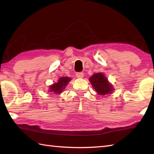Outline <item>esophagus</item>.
<instances>
[{
  "mask_svg": "<svg viewBox=\"0 0 154 154\" xmlns=\"http://www.w3.org/2000/svg\"><path fill=\"white\" fill-rule=\"evenodd\" d=\"M76 76L77 78L81 79V78H83L84 77V73H83V72H79V73H76Z\"/></svg>",
  "mask_w": 154,
  "mask_h": 154,
  "instance_id": "34e87169",
  "label": "esophagus"
}]
</instances>
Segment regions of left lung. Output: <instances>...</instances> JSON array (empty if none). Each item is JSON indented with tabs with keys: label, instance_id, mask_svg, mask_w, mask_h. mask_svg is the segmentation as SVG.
I'll use <instances>...</instances> for the list:
<instances>
[{
	"label": "left lung",
	"instance_id": "1",
	"mask_svg": "<svg viewBox=\"0 0 154 154\" xmlns=\"http://www.w3.org/2000/svg\"><path fill=\"white\" fill-rule=\"evenodd\" d=\"M89 80L94 89L100 95L104 96L109 94H112L114 89L112 85L102 73H94Z\"/></svg>",
	"mask_w": 154,
	"mask_h": 154
}]
</instances>
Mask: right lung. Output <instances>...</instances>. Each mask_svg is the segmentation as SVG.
<instances>
[{
  "label": "right lung",
  "mask_w": 154,
  "mask_h": 154,
  "mask_svg": "<svg viewBox=\"0 0 154 154\" xmlns=\"http://www.w3.org/2000/svg\"><path fill=\"white\" fill-rule=\"evenodd\" d=\"M71 78L68 77H61L59 78L57 82L49 86L48 93L54 94H60L64 91Z\"/></svg>",
  "instance_id": "add662e5"
}]
</instances>
